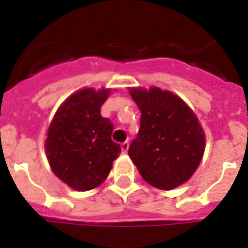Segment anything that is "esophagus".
<instances>
[{"mask_svg":"<svg viewBox=\"0 0 248 248\" xmlns=\"http://www.w3.org/2000/svg\"><path fill=\"white\" fill-rule=\"evenodd\" d=\"M121 149H122V152H124V153H127V151H128V143H127V141H124V143L121 144Z\"/></svg>","mask_w":248,"mask_h":248,"instance_id":"34e87169","label":"esophagus"}]
</instances>
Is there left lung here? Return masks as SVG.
Instances as JSON below:
<instances>
[{"mask_svg": "<svg viewBox=\"0 0 248 248\" xmlns=\"http://www.w3.org/2000/svg\"><path fill=\"white\" fill-rule=\"evenodd\" d=\"M139 107L140 130L128 155L143 179L171 190L190 179L204 152V132L180 97L158 87L130 90Z\"/></svg>", "mask_w": 248, "mask_h": 248, "instance_id": "obj_1", "label": "left lung"}]
</instances>
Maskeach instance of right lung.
<instances>
[{"label": "right lung", "mask_w": 248, "mask_h": 248, "mask_svg": "<svg viewBox=\"0 0 248 248\" xmlns=\"http://www.w3.org/2000/svg\"><path fill=\"white\" fill-rule=\"evenodd\" d=\"M109 93L105 89L77 91L60 105L47 130L45 148L51 170L79 192L100 185L121 153L110 138L113 124L100 114Z\"/></svg>", "instance_id": "obj_1"}]
</instances>
